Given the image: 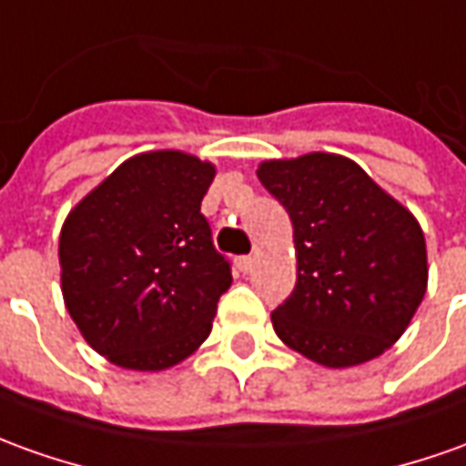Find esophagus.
<instances>
[{
	"label": "esophagus",
	"mask_w": 466,
	"mask_h": 466,
	"mask_svg": "<svg viewBox=\"0 0 466 466\" xmlns=\"http://www.w3.org/2000/svg\"><path fill=\"white\" fill-rule=\"evenodd\" d=\"M253 264H256L253 256H238V258H236V268H238L240 274H251Z\"/></svg>",
	"instance_id": "obj_1"
}]
</instances>
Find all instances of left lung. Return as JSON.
I'll return each instance as SVG.
<instances>
[{
  "label": "left lung",
  "instance_id": "left-lung-1",
  "mask_svg": "<svg viewBox=\"0 0 466 466\" xmlns=\"http://www.w3.org/2000/svg\"><path fill=\"white\" fill-rule=\"evenodd\" d=\"M256 175L294 226L297 287L271 312L279 339L325 368L383 355L426 294L419 220L339 154L268 159Z\"/></svg>",
  "mask_w": 466,
  "mask_h": 466
}]
</instances>
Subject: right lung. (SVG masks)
Here are the masks:
<instances>
[{
	"label": "right lung",
	"instance_id": "obj_1",
	"mask_svg": "<svg viewBox=\"0 0 466 466\" xmlns=\"http://www.w3.org/2000/svg\"><path fill=\"white\" fill-rule=\"evenodd\" d=\"M215 165L175 149L137 154L67 213L63 299L98 355L165 370L200 348L233 281L200 202Z\"/></svg>",
	"mask_w": 466,
	"mask_h": 466
}]
</instances>
